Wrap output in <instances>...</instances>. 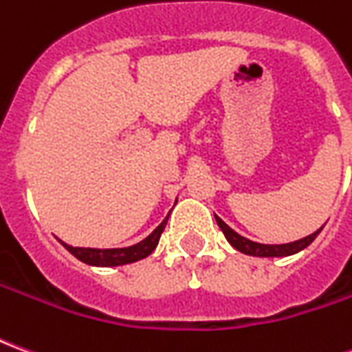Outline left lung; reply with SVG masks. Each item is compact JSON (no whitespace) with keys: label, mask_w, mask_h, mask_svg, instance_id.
Masks as SVG:
<instances>
[{"label":"left lung","mask_w":352,"mask_h":352,"mask_svg":"<svg viewBox=\"0 0 352 352\" xmlns=\"http://www.w3.org/2000/svg\"><path fill=\"white\" fill-rule=\"evenodd\" d=\"M214 219H217V224H219V228L222 230V234L226 236L228 239V243L237 249L239 252H243V254H251V256H290V254H294V252H300L302 249H305L307 245H311L315 241V237L320 234V230H317L315 234H311V236L303 237V239H298L294 243H283V245H262L256 243V241H251V239H247V237L239 236L237 232L230 228L226 222L219 219L217 214H214Z\"/></svg>","instance_id":"1"}]
</instances>
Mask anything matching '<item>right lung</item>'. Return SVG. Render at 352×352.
<instances>
[{
	"label": "right lung",
	"mask_w": 352,
	"mask_h": 352,
	"mask_svg": "<svg viewBox=\"0 0 352 352\" xmlns=\"http://www.w3.org/2000/svg\"><path fill=\"white\" fill-rule=\"evenodd\" d=\"M168 217L162 221L160 226L154 230L151 236L145 237L139 243L131 245V247H124V249H87V247H72V245L64 243V241H62V245H64L67 251L72 252L75 258L88 265H103V267H109V265L131 264V262L146 258L156 249V245L160 241L162 232L166 228Z\"/></svg>",
	"instance_id": "obj_1"
}]
</instances>
